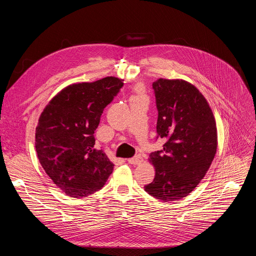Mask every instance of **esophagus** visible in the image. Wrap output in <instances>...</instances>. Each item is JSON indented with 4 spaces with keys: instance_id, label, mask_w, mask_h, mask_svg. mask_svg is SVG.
I'll return each mask as SVG.
<instances>
[{
    "instance_id": "34e87169",
    "label": "esophagus",
    "mask_w": 256,
    "mask_h": 256,
    "mask_svg": "<svg viewBox=\"0 0 256 256\" xmlns=\"http://www.w3.org/2000/svg\"><path fill=\"white\" fill-rule=\"evenodd\" d=\"M128 162L130 164H132V165H138V164H140V163L142 162V156L136 155V156H134V157H132V158L128 159Z\"/></svg>"
}]
</instances>
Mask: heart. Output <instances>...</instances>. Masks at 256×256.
<instances>
[{
	"instance_id": "heart-1",
	"label": "heart",
	"mask_w": 256,
	"mask_h": 256,
	"mask_svg": "<svg viewBox=\"0 0 256 256\" xmlns=\"http://www.w3.org/2000/svg\"><path fill=\"white\" fill-rule=\"evenodd\" d=\"M138 91L140 92V88H138ZM138 97H142V96H138Z\"/></svg>"
}]
</instances>
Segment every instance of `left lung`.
Returning <instances> with one entry per match:
<instances>
[{"mask_svg": "<svg viewBox=\"0 0 256 256\" xmlns=\"http://www.w3.org/2000/svg\"><path fill=\"white\" fill-rule=\"evenodd\" d=\"M153 89L157 138L166 142L161 151L150 154L156 173L144 190L171 202L188 196L204 177L216 152V126L208 103L190 83L158 79Z\"/></svg>", "mask_w": 256, "mask_h": 256, "instance_id": "left-lung-1", "label": "left lung"}]
</instances>
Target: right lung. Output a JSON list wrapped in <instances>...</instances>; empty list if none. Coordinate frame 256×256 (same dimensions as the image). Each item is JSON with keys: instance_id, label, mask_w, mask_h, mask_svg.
Segmentation results:
<instances>
[{"instance_id": "right-lung-1", "label": "right lung", "mask_w": 256, "mask_h": 256, "mask_svg": "<svg viewBox=\"0 0 256 256\" xmlns=\"http://www.w3.org/2000/svg\"><path fill=\"white\" fill-rule=\"evenodd\" d=\"M118 78L72 84L44 109L35 132V149L54 184L70 198H85L101 190L114 163L94 149V132L104 108L122 88Z\"/></svg>"}]
</instances>
